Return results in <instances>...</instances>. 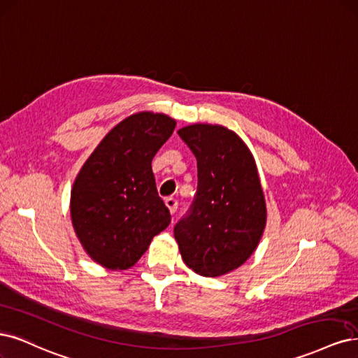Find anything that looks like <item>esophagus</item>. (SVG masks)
I'll return each instance as SVG.
<instances>
[{"label": "esophagus", "instance_id": "34e87169", "mask_svg": "<svg viewBox=\"0 0 358 358\" xmlns=\"http://www.w3.org/2000/svg\"><path fill=\"white\" fill-rule=\"evenodd\" d=\"M166 206L169 208V212L173 215L176 212V208H178V200H175V199H166Z\"/></svg>", "mask_w": 358, "mask_h": 358}]
</instances>
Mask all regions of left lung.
I'll return each mask as SVG.
<instances>
[{"instance_id":"1","label":"left lung","mask_w":358,"mask_h":358,"mask_svg":"<svg viewBox=\"0 0 358 358\" xmlns=\"http://www.w3.org/2000/svg\"><path fill=\"white\" fill-rule=\"evenodd\" d=\"M199 167V189L188 217L175 227L185 265L203 277L241 266L266 225V203L255 158L236 131L196 122L178 130Z\"/></svg>"}]
</instances>
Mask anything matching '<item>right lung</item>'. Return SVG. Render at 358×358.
<instances>
[{
	"instance_id": "right-lung-1",
	"label": "right lung",
	"mask_w": 358,
	"mask_h": 358,
	"mask_svg": "<svg viewBox=\"0 0 358 358\" xmlns=\"http://www.w3.org/2000/svg\"><path fill=\"white\" fill-rule=\"evenodd\" d=\"M176 127L166 114H131L110 129L85 159L71 189V220L96 264L124 271L170 224L158 196L152 158Z\"/></svg>"
}]
</instances>
